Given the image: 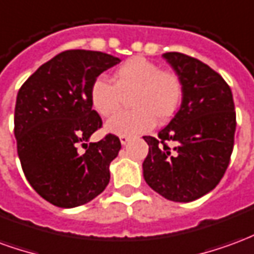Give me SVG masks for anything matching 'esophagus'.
Masks as SVG:
<instances>
[{"instance_id": "34e87169", "label": "esophagus", "mask_w": 254, "mask_h": 254, "mask_svg": "<svg viewBox=\"0 0 254 254\" xmlns=\"http://www.w3.org/2000/svg\"><path fill=\"white\" fill-rule=\"evenodd\" d=\"M120 141H121L122 145H125V144H127V141H129V137H127V136H121V137H120Z\"/></svg>"}]
</instances>
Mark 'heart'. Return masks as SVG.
<instances>
[{"label":"heart","mask_w":254,"mask_h":254,"mask_svg":"<svg viewBox=\"0 0 254 254\" xmlns=\"http://www.w3.org/2000/svg\"><path fill=\"white\" fill-rule=\"evenodd\" d=\"M127 113L118 114L106 124L107 132L117 136H133L163 124L176 114L182 99V81L176 73L162 70L156 64L141 57L127 60L117 69L114 84L103 77L91 87V103L102 117L121 110L124 98H129Z\"/></svg>","instance_id":"b5f03b06"}]
</instances>
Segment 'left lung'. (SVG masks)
I'll return each instance as SVG.
<instances>
[{"instance_id":"1","label":"left lung","mask_w":254,"mask_h":254,"mask_svg":"<svg viewBox=\"0 0 254 254\" xmlns=\"http://www.w3.org/2000/svg\"><path fill=\"white\" fill-rule=\"evenodd\" d=\"M163 58L181 78L182 103L158 137L144 136L149 147L144 180L167 200L189 202L212 190L227 170L237 127L234 100L229 84L207 64L176 52Z\"/></svg>"}]
</instances>
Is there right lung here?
I'll list each match as a JSON object with an SVG mask.
<instances>
[{"label":"right lung","mask_w":254,"mask_h":254,"mask_svg":"<svg viewBox=\"0 0 254 254\" xmlns=\"http://www.w3.org/2000/svg\"><path fill=\"white\" fill-rule=\"evenodd\" d=\"M120 58L91 50H66L38 67L19 89L14 137L24 176L53 205H83L105 190L111 160L121 149L116 134L89 143L102 127L91 87ZM80 143L87 147L78 151Z\"/></svg>","instance_id":"add662e5"}]
</instances>
